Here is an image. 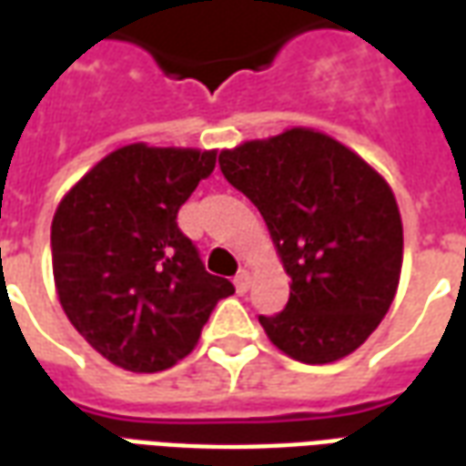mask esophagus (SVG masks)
Masks as SVG:
<instances>
[{
  "instance_id": "1",
  "label": "esophagus",
  "mask_w": 466,
  "mask_h": 466,
  "mask_svg": "<svg viewBox=\"0 0 466 466\" xmlns=\"http://www.w3.org/2000/svg\"><path fill=\"white\" fill-rule=\"evenodd\" d=\"M234 287H237V294H247V289H249V272H247V269L237 272V277H234Z\"/></svg>"
}]
</instances>
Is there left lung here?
Wrapping results in <instances>:
<instances>
[{"mask_svg": "<svg viewBox=\"0 0 466 466\" xmlns=\"http://www.w3.org/2000/svg\"><path fill=\"white\" fill-rule=\"evenodd\" d=\"M219 169L259 209L292 287L259 324L304 364L342 360L390 309L401 272L397 199L370 164L312 129L247 142Z\"/></svg>", "mask_w": 466, "mask_h": 466, "instance_id": "obj_1", "label": "left lung"}]
</instances>
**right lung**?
<instances>
[{"label":"right lung","mask_w":466,"mask_h":466,"mask_svg":"<svg viewBox=\"0 0 466 466\" xmlns=\"http://www.w3.org/2000/svg\"><path fill=\"white\" fill-rule=\"evenodd\" d=\"M217 152L129 144L86 172L56 207L52 269L62 309L102 357L162 371L187 357L234 284L204 269L177 212Z\"/></svg>","instance_id":"right-lung-1"}]
</instances>
